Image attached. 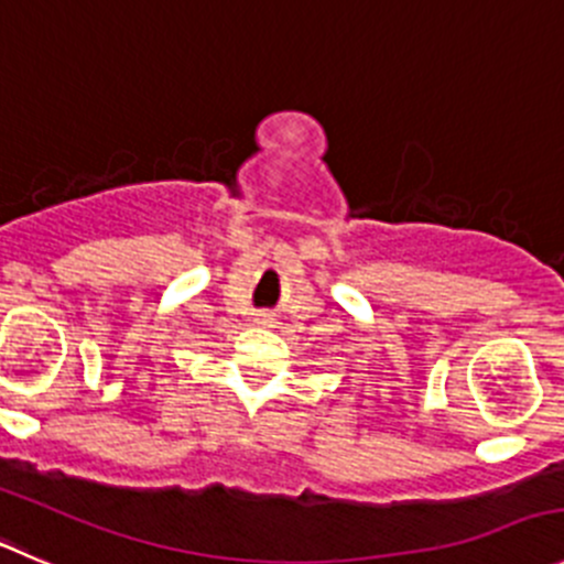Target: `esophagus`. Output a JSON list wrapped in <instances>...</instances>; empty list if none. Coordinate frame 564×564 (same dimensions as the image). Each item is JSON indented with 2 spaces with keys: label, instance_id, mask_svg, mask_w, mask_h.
<instances>
[{
  "label": "esophagus",
  "instance_id": "34e87169",
  "mask_svg": "<svg viewBox=\"0 0 564 564\" xmlns=\"http://www.w3.org/2000/svg\"><path fill=\"white\" fill-rule=\"evenodd\" d=\"M257 324H262V326H268V324H273V318H271V315H268V313H260V315H257Z\"/></svg>",
  "mask_w": 564,
  "mask_h": 564
}]
</instances>
